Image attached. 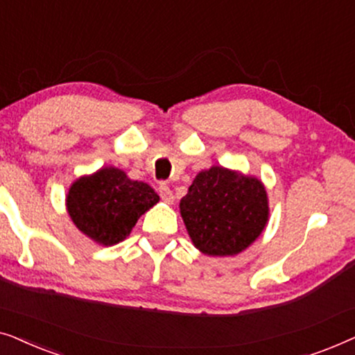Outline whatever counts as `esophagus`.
<instances>
[{"mask_svg": "<svg viewBox=\"0 0 355 355\" xmlns=\"http://www.w3.org/2000/svg\"><path fill=\"white\" fill-rule=\"evenodd\" d=\"M158 193H159V197H162L163 202H166V203H173L174 202L173 191L168 187V184H164V182L159 184V186H158Z\"/></svg>", "mask_w": 355, "mask_h": 355, "instance_id": "1", "label": "esophagus"}]
</instances>
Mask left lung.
<instances>
[{
    "label": "left lung",
    "instance_id": "1",
    "mask_svg": "<svg viewBox=\"0 0 355 355\" xmlns=\"http://www.w3.org/2000/svg\"><path fill=\"white\" fill-rule=\"evenodd\" d=\"M179 207L193 245L207 255L239 254L268 220L263 184L221 166L198 173Z\"/></svg>",
    "mask_w": 355,
    "mask_h": 355
}]
</instances>
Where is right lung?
<instances>
[{
  "label": "right lung",
  "mask_w": 355,
  "mask_h": 355,
  "mask_svg": "<svg viewBox=\"0 0 355 355\" xmlns=\"http://www.w3.org/2000/svg\"><path fill=\"white\" fill-rule=\"evenodd\" d=\"M159 200L148 184L130 181L116 168H103L80 178L67 193V211L90 239L113 245L130 234L139 216Z\"/></svg>",
  "instance_id": "obj_1"
}]
</instances>
